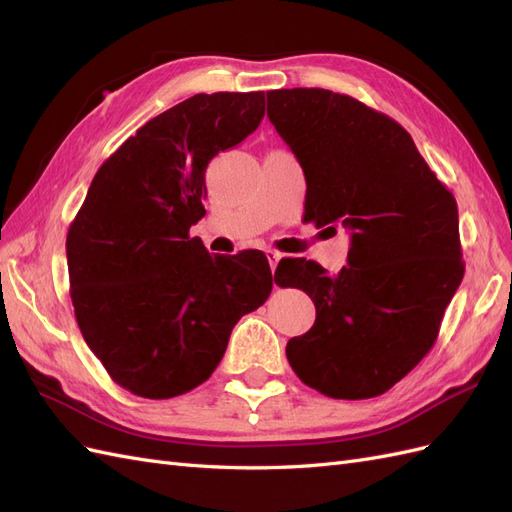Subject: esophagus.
I'll return each mask as SVG.
<instances>
[{"mask_svg":"<svg viewBox=\"0 0 512 512\" xmlns=\"http://www.w3.org/2000/svg\"><path fill=\"white\" fill-rule=\"evenodd\" d=\"M280 258H282V254L280 252H275V250H267V260H269V267L275 271V267H277V262H280Z\"/></svg>","mask_w":512,"mask_h":512,"instance_id":"esophagus-1","label":"esophagus"}]
</instances>
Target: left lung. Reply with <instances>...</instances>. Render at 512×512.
Returning a JSON list of instances; mask_svg holds the SVG:
<instances>
[{
	"mask_svg": "<svg viewBox=\"0 0 512 512\" xmlns=\"http://www.w3.org/2000/svg\"><path fill=\"white\" fill-rule=\"evenodd\" d=\"M267 115L305 173V218L350 230L337 275L305 258L277 265L275 284L316 305L288 363L327 397H378L431 350L463 280L455 196L395 119L350 96L275 89Z\"/></svg>",
	"mask_w": 512,
	"mask_h": 512,
	"instance_id": "8db88e82",
	"label": "left lung"
}]
</instances>
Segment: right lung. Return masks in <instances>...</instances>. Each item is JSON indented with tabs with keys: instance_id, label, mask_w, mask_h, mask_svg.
Wrapping results in <instances>:
<instances>
[{
	"instance_id": "right-lung-1",
	"label": "right lung",
	"mask_w": 512,
	"mask_h": 512,
	"mask_svg": "<svg viewBox=\"0 0 512 512\" xmlns=\"http://www.w3.org/2000/svg\"><path fill=\"white\" fill-rule=\"evenodd\" d=\"M265 117V91L196 94L138 128L91 181L66 239L74 316L123 389L170 399L203 384L241 316L273 288L267 256H211L190 226L205 170Z\"/></svg>"
}]
</instances>
